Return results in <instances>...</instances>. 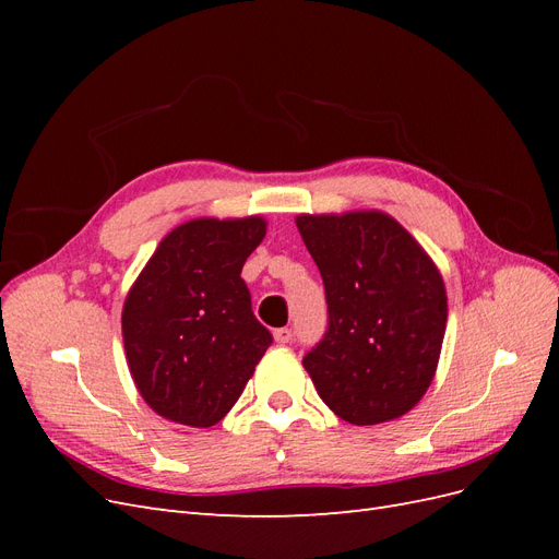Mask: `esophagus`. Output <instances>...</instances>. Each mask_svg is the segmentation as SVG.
Here are the masks:
<instances>
[{"instance_id": "1", "label": "esophagus", "mask_w": 559, "mask_h": 559, "mask_svg": "<svg viewBox=\"0 0 559 559\" xmlns=\"http://www.w3.org/2000/svg\"><path fill=\"white\" fill-rule=\"evenodd\" d=\"M275 341L280 343V345H286L292 341V329H286V326H282V329H275Z\"/></svg>"}]
</instances>
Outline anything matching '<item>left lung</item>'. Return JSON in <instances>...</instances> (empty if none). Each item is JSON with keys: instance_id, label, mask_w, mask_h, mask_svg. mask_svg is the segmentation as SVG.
Listing matches in <instances>:
<instances>
[{"instance_id": "left-lung-1", "label": "left lung", "mask_w": 559, "mask_h": 559, "mask_svg": "<svg viewBox=\"0 0 559 559\" xmlns=\"http://www.w3.org/2000/svg\"><path fill=\"white\" fill-rule=\"evenodd\" d=\"M324 280L329 326L302 357L317 394L349 425L408 413L429 389L448 321L443 277L382 212L296 218Z\"/></svg>"}]
</instances>
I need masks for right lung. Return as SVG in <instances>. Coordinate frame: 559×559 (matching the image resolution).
Here are the masks:
<instances>
[{"instance_id":"right-lung-1","label":"right lung","mask_w":559,"mask_h":559,"mask_svg":"<svg viewBox=\"0 0 559 559\" xmlns=\"http://www.w3.org/2000/svg\"><path fill=\"white\" fill-rule=\"evenodd\" d=\"M263 238L259 216L195 218L167 235L132 284L121 319L126 357L160 417L186 427L222 421L273 345L240 277Z\"/></svg>"}]
</instances>
